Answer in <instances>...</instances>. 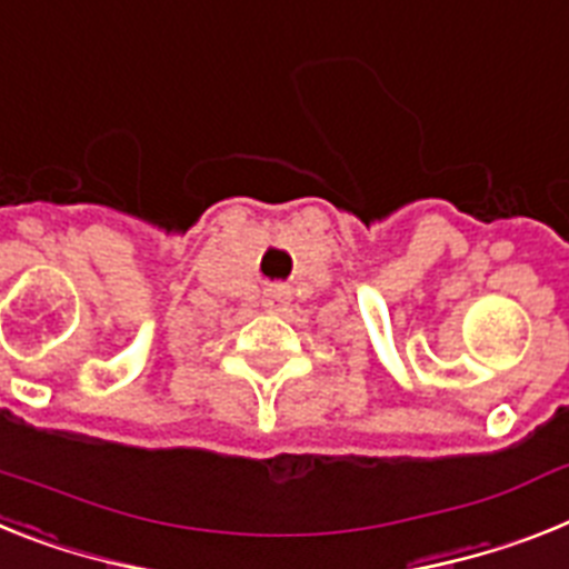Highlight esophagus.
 I'll return each instance as SVG.
<instances>
[{
	"label": "esophagus",
	"instance_id": "obj_1",
	"mask_svg": "<svg viewBox=\"0 0 569 569\" xmlns=\"http://www.w3.org/2000/svg\"><path fill=\"white\" fill-rule=\"evenodd\" d=\"M289 300H292V289L286 283H269L266 292H262V307L269 312H283L289 307Z\"/></svg>",
	"mask_w": 569,
	"mask_h": 569
}]
</instances>
